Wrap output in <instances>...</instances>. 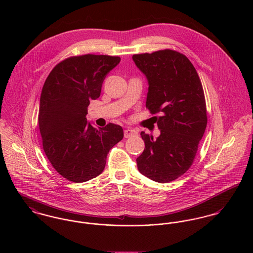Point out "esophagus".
<instances>
[{"label":"esophagus","mask_w":253,"mask_h":253,"mask_svg":"<svg viewBox=\"0 0 253 253\" xmlns=\"http://www.w3.org/2000/svg\"><path fill=\"white\" fill-rule=\"evenodd\" d=\"M124 133H125V137L128 138V137H130L132 135H136L137 131L134 130V129H131V128H126V129H125Z\"/></svg>","instance_id":"esophagus-1"}]
</instances>
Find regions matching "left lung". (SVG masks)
<instances>
[{
  "label": "left lung",
  "instance_id": "1",
  "mask_svg": "<svg viewBox=\"0 0 253 253\" xmlns=\"http://www.w3.org/2000/svg\"><path fill=\"white\" fill-rule=\"evenodd\" d=\"M145 74L149 88L146 108L155 117L161 134L157 139L142 131L143 153L136 159L140 173L167 183L192 166L207 124V105L200 77L180 52L163 49L132 56Z\"/></svg>",
  "mask_w": 253,
  "mask_h": 253
}]
</instances>
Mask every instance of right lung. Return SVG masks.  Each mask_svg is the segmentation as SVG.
Segmentation results:
<instances>
[{"mask_svg":"<svg viewBox=\"0 0 253 253\" xmlns=\"http://www.w3.org/2000/svg\"><path fill=\"white\" fill-rule=\"evenodd\" d=\"M119 56L84 54L59 62L47 76L40 98L42 148L53 169L67 180L82 183L104 169L109 151L124 137L121 126L95 128L86 121L90 100L100 96L103 81Z\"/></svg>","mask_w":253,"mask_h":253,"instance_id":"1","label":"right lung"}]
</instances>
